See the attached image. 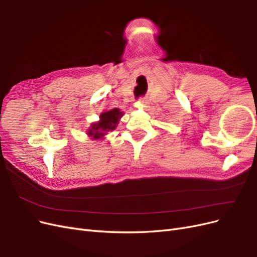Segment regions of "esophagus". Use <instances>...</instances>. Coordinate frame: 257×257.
Here are the masks:
<instances>
[{"mask_svg": "<svg viewBox=\"0 0 257 257\" xmlns=\"http://www.w3.org/2000/svg\"><path fill=\"white\" fill-rule=\"evenodd\" d=\"M139 102L142 103V104H147L148 101H147V99H146L145 97H140V98H139Z\"/></svg>", "mask_w": 257, "mask_h": 257, "instance_id": "obj_1", "label": "esophagus"}]
</instances>
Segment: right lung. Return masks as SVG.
Masks as SVG:
<instances>
[{"label": "right lung", "instance_id": "obj_1", "mask_svg": "<svg viewBox=\"0 0 257 257\" xmlns=\"http://www.w3.org/2000/svg\"><path fill=\"white\" fill-rule=\"evenodd\" d=\"M122 116V112L119 109L114 108L107 112H103L100 114V120L98 122H95L92 125L91 129H89V136L93 137L95 140L100 139L106 135V132L110 130H114L116 127V123L118 119Z\"/></svg>", "mask_w": 257, "mask_h": 257}]
</instances>
